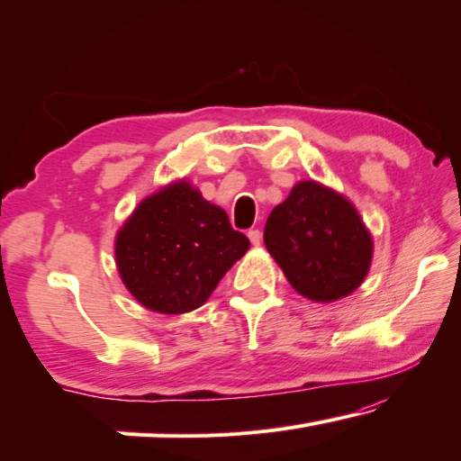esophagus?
<instances>
[{"mask_svg": "<svg viewBox=\"0 0 461 461\" xmlns=\"http://www.w3.org/2000/svg\"><path fill=\"white\" fill-rule=\"evenodd\" d=\"M248 238H250L252 246H260V242H262V233H260V230H250V231H248Z\"/></svg>", "mask_w": 461, "mask_h": 461, "instance_id": "obj_1", "label": "esophagus"}]
</instances>
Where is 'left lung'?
I'll return each instance as SVG.
<instances>
[{
    "mask_svg": "<svg viewBox=\"0 0 461 461\" xmlns=\"http://www.w3.org/2000/svg\"><path fill=\"white\" fill-rule=\"evenodd\" d=\"M265 246L299 295L330 303L353 294L369 273L374 240L345 194L302 180L270 211Z\"/></svg>",
    "mask_w": 461,
    "mask_h": 461,
    "instance_id": "obj_1",
    "label": "left lung"
}]
</instances>
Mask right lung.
<instances>
[{
    "label": "right lung",
    "instance_id": "obj_1",
    "mask_svg": "<svg viewBox=\"0 0 461 461\" xmlns=\"http://www.w3.org/2000/svg\"><path fill=\"white\" fill-rule=\"evenodd\" d=\"M250 240L188 180H174L137 204L114 238L121 281L143 308L186 313L207 302Z\"/></svg>",
    "mask_w": 461,
    "mask_h": 461
}]
</instances>
